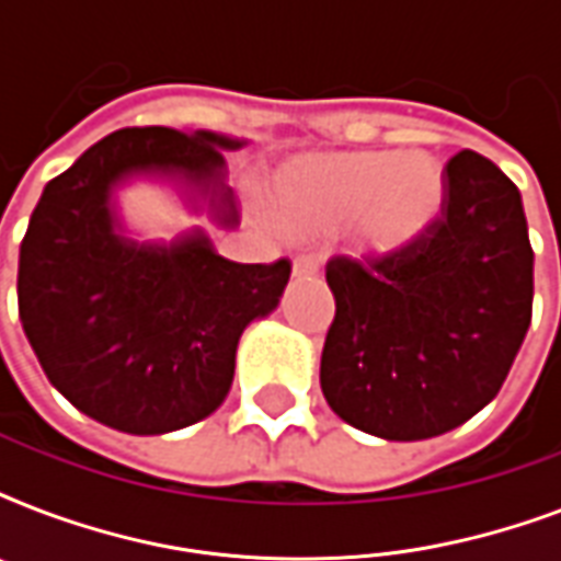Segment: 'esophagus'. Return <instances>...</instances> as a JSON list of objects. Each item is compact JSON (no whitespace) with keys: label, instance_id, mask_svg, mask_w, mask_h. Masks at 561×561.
<instances>
[{"label":"esophagus","instance_id":"1","mask_svg":"<svg viewBox=\"0 0 561 561\" xmlns=\"http://www.w3.org/2000/svg\"><path fill=\"white\" fill-rule=\"evenodd\" d=\"M320 273V259L314 253H299L294 259V276H314Z\"/></svg>","mask_w":561,"mask_h":561}]
</instances>
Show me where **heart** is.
<instances>
[{
	"label": "heart",
	"mask_w": 561,
	"mask_h": 561,
	"mask_svg": "<svg viewBox=\"0 0 561 561\" xmlns=\"http://www.w3.org/2000/svg\"><path fill=\"white\" fill-rule=\"evenodd\" d=\"M276 197L302 227H337L352 218L364 244L399 250L436 220L445 174L425 151L323 153L282 171Z\"/></svg>",
	"instance_id": "obj_1"
}]
</instances>
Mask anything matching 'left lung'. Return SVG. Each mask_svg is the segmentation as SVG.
<instances>
[{"mask_svg": "<svg viewBox=\"0 0 561 561\" xmlns=\"http://www.w3.org/2000/svg\"><path fill=\"white\" fill-rule=\"evenodd\" d=\"M445 201L410 244L334 255L320 360L329 408L381 439L462 425L495 399L533 317V247L522 194L474 151L445 162Z\"/></svg>", "mask_w": 561, "mask_h": 561, "instance_id": "obj_1", "label": "left lung"}]
</instances>
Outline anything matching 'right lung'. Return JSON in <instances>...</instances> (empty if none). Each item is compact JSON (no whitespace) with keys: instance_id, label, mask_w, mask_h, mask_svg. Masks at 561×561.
Listing matches in <instances>:
<instances>
[{"instance_id":"1","label":"right lung","mask_w":561,"mask_h":561,"mask_svg":"<svg viewBox=\"0 0 561 561\" xmlns=\"http://www.w3.org/2000/svg\"><path fill=\"white\" fill-rule=\"evenodd\" d=\"M211 130L125 127L48 180L20 247V320L46 378L75 408L125 434H169L220 408L238 337L271 314L290 262L238 264L206 236L139 244L118 232L110 192L127 174H178L236 224Z\"/></svg>"}]
</instances>
